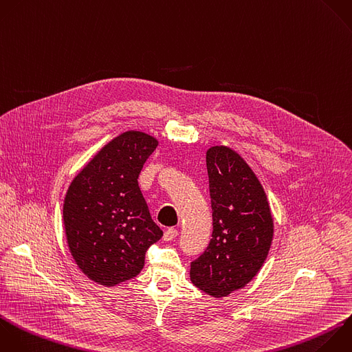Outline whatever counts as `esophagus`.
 I'll use <instances>...</instances> for the list:
<instances>
[{
	"instance_id": "1",
	"label": "esophagus",
	"mask_w": 352,
	"mask_h": 352,
	"mask_svg": "<svg viewBox=\"0 0 352 352\" xmlns=\"http://www.w3.org/2000/svg\"><path fill=\"white\" fill-rule=\"evenodd\" d=\"M177 234H179V231H177L176 228L170 227V228H168V230L164 232V241H173V239L177 236Z\"/></svg>"
}]
</instances>
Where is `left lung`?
Returning a JSON list of instances; mask_svg holds the SVG:
<instances>
[{
	"label": "left lung",
	"mask_w": 352,
	"mask_h": 352,
	"mask_svg": "<svg viewBox=\"0 0 352 352\" xmlns=\"http://www.w3.org/2000/svg\"><path fill=\"white\" fill-rule=\"evenodd\" d=\"M213 232L191 263V282L212 297L246 286L263 267L274 236L265 191L248 162L227 146L206 151Z\"/></svg>",
	"instance_id": "8db88e82"
}]
</instances>
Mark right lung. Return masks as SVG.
<instances>
[{"label": "right lung", "instance_id": "add662e5", "mask_svg": "<svg viewBox=\"0 0 352 352\" xmlns=\"http://www.w3.org/2000/svg\"><path fill=\"white\" fill-rule=\"evenodd\" d=\"M157 146L154 136L126 131L102 147L69 186L63 204L67 245L78 268L99 285L135 278L147 249L162 236L138 183Z\"/></svg>", "mask_w": 352, "mask_h": 352}]
</instances>
